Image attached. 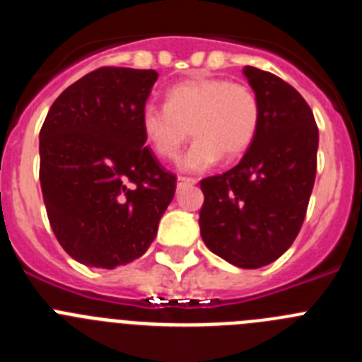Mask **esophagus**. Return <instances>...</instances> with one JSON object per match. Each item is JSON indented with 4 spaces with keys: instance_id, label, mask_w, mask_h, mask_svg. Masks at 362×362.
Returning <instances> with one entry per match:
<instances>
[{
    "instance_id": "esophagus-1",
    "label": "esophagus",
    "mask_w": 362,
    "mask_h": 362,
    "mask_svg": "<svg viewBox=\"0 0 362 362\" xmlns=\"http://www.w3.org/2000/svg\"><path fill=\"white\" fill-rule=\"evenodd\" d=\"M197 181L192 177H177V190H183V188L192 187V185H196Z\"/></svg>"
}]
</instances>
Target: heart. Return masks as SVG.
Listing matches in <instances>:
<instances>
[{"instance_id": "1", "label": "heart", "mask_w": 362, "mask_h": 362, "mask_svg": "<svg viewBox=\"0 0 362 362\" xmlns=\"http://www.w3.org/2000/svg\"><path fill=\"white\" fill-rule=\"evenodd\" d=\"M259 101L250 86L219 78H192L172 85L165 107L146 105L139 127L161 159L177 158L190 134L196 137L179 159L181 172H203L221 158L235 159L250 148L259 129Z\"/></svg>"}]
</instances>
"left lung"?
<instances>
[{"mask_svg": "<svg viewBox=\"0 0 362 362\" xmlns=\"http://www.w3.org/2000/svg\"><path fill=\"white\" fill-rule=\"evenodd\" d=\"M259 101V129L241 161L201 181L204 245L239 268L274 263L296 241L317 170L319 130L312 108L288 83L243 69Z\"/></svg>", "mask_w": 362, "mask_h": 362, "instance_id": "1", "label": "left lung"}]
</instances>
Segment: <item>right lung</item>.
Segmentation results:
<instances>
[{"label": "right lung", "instance_id": "obj_1", "mask_svg": "<svg viewBox=\"0 0 362 362\" xmlns=\"http://www.w3.org/2000/svg\"><path fill=\"white\" fill-rule=\"evenodd\" d=\"M156 70L105 66L59 94L40 132L45 209L63 250L85 267L141 257L175 194L145 146L139 116Z\"/></svg>", "mask_w": 362, "mask_h": 362}]
</instances>
